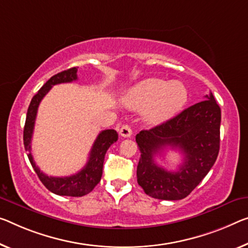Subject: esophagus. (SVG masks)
Masks as SVG:
<instances>
[{
	"instance_id": "34e87169",
	"label": "esophagus",
	"mask_w": 248,
	"mask_h": 248,
	"mask_svg": "<svg viewBox=\"0 0 248 248\" xmlns=\"http://www.w3.org/2000/svg\"><path fill=\"white\" fill-rule=\"evenodd\" d=\"M120 135L122 137H131L132 136V128L129 125H123L120 128Z\"/></svg>"
}]
</instances>
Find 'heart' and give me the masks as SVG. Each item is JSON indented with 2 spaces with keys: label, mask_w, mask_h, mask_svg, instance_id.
I'll list each match as a JSON object with an SVG mask.
<instances>
[{
  "label": "heart",
  "mask_w": 248,
  "mask_h": 248,
  "mask_svg": "<svg viewBox=\"0 0 248 248\" xmlns=\"http://www.w3.org/2000/svg\"><path fill=\"white\" fill-rule=\"evenodd\" d=\"M123 103L129 108L144 109L151 124H161L177 114L188 100V90L181 81L147 78L125 91Z\"/></svg>",
  "instance_id": "obj_1"
}]
</instances>
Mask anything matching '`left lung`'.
<instances>
[{
  "instance_id": "obj_1",
  "label": "left lung",
  "mask_w": 248,
  "mask_h": 248,
  "mask_svg": "<svg viewBox=\"0 0 248 248\" xmlns=\"http://www.w3.org/2000/svg\"><path fill=\"white\" fill-rule=\"evenodd\" d=\"M165 123L136 135L140 157L137 183L154 199H185L206 176L219 152L220 108L212 93ZM167 146L178 148L185 162L177 172H169L155 163V155Z\"/></svg>"
}]
</instances>
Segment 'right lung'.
I'll list each match as a JSON object with an SVG mask.
<instances>
[{
  "label": "right lung",
  "mask_w": 248,
  "mask_h": 248,
  "mask_svg": "<svg viewBox=\"0 0 248 248\" xmlns=\"http://www.w3.org/2000/svg\"><path fill=\"white\" fill-rule=\"evenodd\" d=\"M76 79H78V67L68 68L66 71L60 72V73L52 76L41 87L39 92L34 95L31 103H30L28 114H26L23 140H24V147L25 151L28 152V157L31 162V165L45 187L51 190L52 193L56 194V195L81 197L92 192L95 186L100 183L103 174V163H104L106 151L119 139V134H117L115 129H105V131H102L98 134L93 144L92 150H91L90 157L86 165L78 173L71 175V176H47L46 174L42 172L39 166L34 162L31 153V140L34 124H35L37 108H39L41 101L43 100V97L47 94L48 91L52 89L53 85L61 84V83H70L76 81Z\"/></svg>",
  "instance_id": "add662e5"
}]
</instances>
